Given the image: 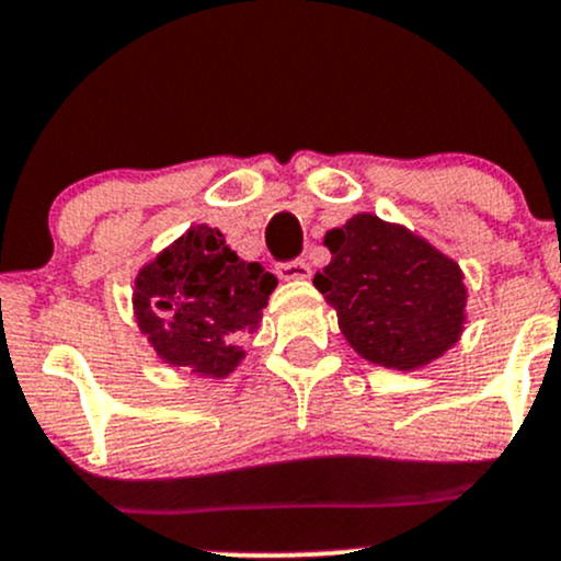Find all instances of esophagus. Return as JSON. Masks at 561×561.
Segmentation results:
<instances>
[{"label": "esophagus", "mask_w": 561, "mask_h": 561, "mask_svg": "<svg viewBox=\"0 0 561 561\" xmlns=\"http://www.w3.org/2000/svg\"><path fill=\"white\" fill-rule=\"evenodd\" d=\"M276 274H279V279L285 282H298V279H309V276H312V268H309V263H304V260H293V263L276 265Z\"/></svg>", "instance_id": "34e87169"}]
</instances>
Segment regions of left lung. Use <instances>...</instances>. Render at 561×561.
Segmentation results:
<instances>
[{
    "label": "left lung",
    "instance_id": "obj_1",
    "mask_svg": "<svg viewBox=\"0 0 561 561\" xmlns=\"http://www.w3.org/2000/svg\"><path fill=\"white\" fill-rule=\"evenodd\" d=\"M331 263L314 287L360 358L412 371L443 358L467 322V285L454 257L369 211L328 230Z\"/></svg>",
    "mask_w": 561,
    "mask_h": 561
}]
</instances>
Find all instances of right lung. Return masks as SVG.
Masks as SVG:
<instances>
[{"instance_id":"obj_1","label":"right lung","mask_w":561,"mask_h":561,"mask_svg":"<svg viewBox=\"0 0 561 561\" xmlns=\"http://www.w3.org/2000/svg\"><path fill=\"white\" fill-rule=\"evenodd\" d=\"M276 276L247 263L211 225H192L135 276L133 312L157 358L190 375H233L263 322Z\"/></svg>"}]
</instances>
